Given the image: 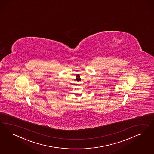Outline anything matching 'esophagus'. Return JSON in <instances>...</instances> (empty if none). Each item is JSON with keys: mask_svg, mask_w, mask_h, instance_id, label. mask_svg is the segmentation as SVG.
Listing matches in <instances>:
<instances>
[{"mask_svg": "<svg viewBox=\"0 0 154 154\" xmlns=\"http://www.w3.org/2000/svg\"><path fill=\"white\" fill-rule=\"evenodd\" d=\"M79 84H81V82H79Z\"/></svg>", "mask_w": 154, "mask_h": 154, "instance_id": "1", "label": "esophagus"}]
</instances>
